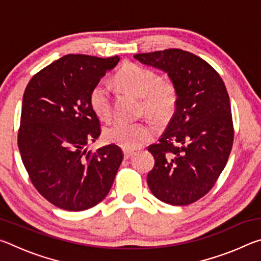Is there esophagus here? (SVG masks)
<instances>
[{
	"label": "esophagus",
	"instance_id": "1",
	"mask_svg": "<svg viewBox=\"0 0 261 261\" xmlns=\"http://www.w3.org/2000/svg\"><path fill=\"white\" fill-rule=\"evenodd\" d=\"M123 154H124V159H130L131 156H134L135 152L130 151V149H124V151H123Z\"/></svg>",
	"mask_w": 261,
	"mask_h": 261
}]
</instances>
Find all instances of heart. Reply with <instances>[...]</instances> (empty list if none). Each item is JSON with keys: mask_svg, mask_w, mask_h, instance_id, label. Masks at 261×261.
Returning <instances> with one entry per match:
<instances>
[{"mask_svg": "<svg viewBox=\"0 0 261 261\" xmlns=\"http://www.w3.org/2000/svg\"><path fill=\"white\" fill-rule=\"evenodd\" d=\"M117 82L139 98H143L141 110L156 122L165 123L173 116L177 103V90L173 82L160 79L153 70L138 64L124 65L116 74ZM90 106L101 120H107L112 114V90L108 82L101 79L90 92ZM154 136V127L144 122L127 123L117 121L105 127L106 141L125 149H135Z\"/></svg>", "mask_w": 261, "mask_h": 261, "instance_id": "b5f03b06", "label": "heart"}]
</instances>
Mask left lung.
<instances>
[{
    "label": "left lung",
    "instance_id": "left-lung-1",
    "mask_svg": "<svg viewBox=\"0 0 261 261\" xmlns=\"http://www.w3.org/2000/svg\"><path fill=\"white\" fill-rule=\"evenodd\" d=\"M166 72L177 90L174 116L148 151L154 168L147 184L159 200L184 206L213 188L226 167L233 140L229 95L220 74L200 57L182 49L136 54Z\"/></svg>",
    "mask_w": 261,
    "mask_h": 261
}]
</instances>
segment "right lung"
I'll return each mask as SVG.
<instances>
[{"instance_id":"right-lung-1","label":"right lung","mask_w":261,"mask_h":261,"mask_svg":"<svg viewBox=\"0 0 261 261\" xmlns=\"http://www.w3.org/2000/svg\"><path fill=\"white\" fill-rule=\"evenodd\" d=\"M120 57L65 55L34 74L21 106L18 147L35 189L53 205L79 212L102 201L123 160L110 144L94 153L100 136L90 92Z\"/></svg>"}]
</instances>
